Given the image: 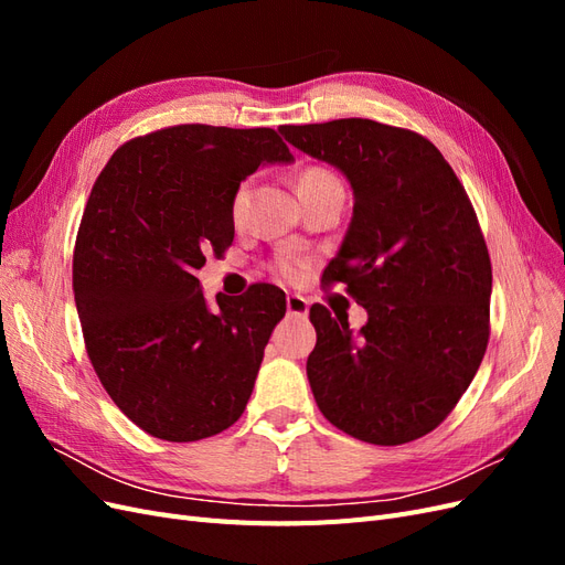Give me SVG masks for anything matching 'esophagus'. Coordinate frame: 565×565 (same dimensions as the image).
I'll return each mask as SVG.
<instances>
[{
  "mask_svg": "<svg viewBox=\"0 0 565 565\" xmlns=\"http://www.w3.org/2000/svg\"><path fill=\"white\" fill-rule=\"evenodd\" d=\"M287 313L295 318H306L309 316V301L299 295H287Z\"/></svg>",
  "mask_w": 565,
  "mask_h": 565,
  "instance_id": "obj_1",
  "label": "esophagus"
}]
</instances>
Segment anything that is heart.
Instances as JSON below:
<instances>
[{
	"mask_svg": "<svg viewBox=\"0 0 565 565\" xmlns=\"http://www.w3.org/2000/svg\"><path fill=\"white\" fill-rule=\"evenodd\" d=\"M324 179H334V177H332L330 172H324V169L311 167V169H306V172L301 174L299 183H301V181H324ZM245 202H247V185H241V188H237V191H235V195H233V216H235V218H241V214H243V210H245ZM278 270L282 273L285 278H295L299 266H297L295 259H280V262H278Z\"/></svg>",
	"mask_w": 565,
	"mask_h": 565,
	"instance_id": "1",
	"label": "heart"
}]
</instances>
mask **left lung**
I'll return each mask as SVG.
<instances>
[{
  "label": "left lung",
  "instance_id": "8db88e82",
  "mask_svg": "<svg viewBox=\"0 0 565 565\" xmlns=\"http://www.w3.org/2000/svg\"><path fill=\"white\" fill-rule=\"evenodd\" d=\"M278 131L353 191L322 280L347 285L367 322L353 332L347 316L311 306L306 374L320 413L374 446L422 438L471 384L490 334V256L465 185L431 141L374 119Z\"/></svg>",
  "mask_w": 565,
  "mask_h": 565
}]
</instances>
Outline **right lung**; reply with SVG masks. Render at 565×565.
I'll return each instance as SVG.
<instances>
[{
    "label": "right lung",
    "mask_w": 565,
    "mask_h": 565,
    "mask_svg": "<svg viewBox=\"0 0 565 565\" xmlns=\"http://www.w3.org/2000/svg\"><path fill=\"white\" fill-rule=\"evenodd\" d=\"M295 158L273 129L179 125L119 148L96 179L73 256L84 344L108 396L150 436L210 438L241 419L285 292L202 295L204 254L235 235L233 195Z\"/></svg>",
    "instance_id": "add662e5"
}]
</instances>
